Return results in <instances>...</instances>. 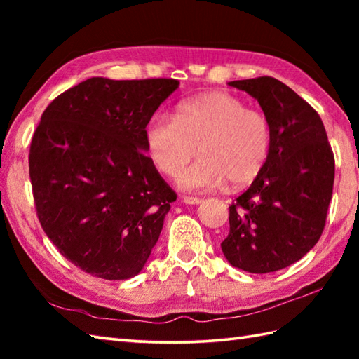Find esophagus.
Instances as JSON below:
<instances>
[{
  "label": "esophagus",
  "mask_w": 359,
  "mask_h": 359,
  "mask_svg": "<svg viewBox=\"0 0 359 359\" xmlns=\"http://www.w3.org/2000/svg\"><path fill=\"white\" fill-rule=\"evenodd\" d=\"M182 201H184L188 205H197V203L202 202L201 197H194V196H184V197H182Z\"/></svg>",
  "instance_id": "34e87169"
}]
</instances>
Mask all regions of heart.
<instances>
[{
  "label": "heart",
  "instance_id": "b5f03b06",
  "mask_svg": "<svg viewBox=\"0 0 359 359\" xmlns=\"http://www.w3.org/2000/svg\"><path fill=\"white\" fill-rule=\"evenodd\" d=\"M148 154L157 170L187 189L222 185L242 188L262 172L270 157L273 128L262 111L248 108L233 94L211 93L177 106L174 117L157 114L144 131Z\"/></svg>",
  "mask_w": 359,
  "mask_h": 359
}]
</instances>
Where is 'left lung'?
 Wrapping results in <instances>:
<instances>
[{
	"instance_id": "obj_1",
	"label": "left lung",
	"mask_w": 359,
	"mask_h": 359,
	"mask_svg": "<svg viewBox=\"0 0 359 359\" xmlns=\"http://www.w3.org/2000/svg\"><path fill=\"white\" fill-rule=\"evenodd\" d=\"M230 86L259 102L273 143L262 172L230 205V233L220 247L241 270L278 271L321 238L333 194V151L319 114L282 81L264 75Z\"/></svg>"
}]
</instances>
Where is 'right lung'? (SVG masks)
Returning a JSON list of instances; mask_svg holds the SVG:
<instances>
[{"label":"right lung","instance_id":"obj_1","mask_svg":"<svg viewBox=\"0 0 359 359\" xmlns=\"http://www.w3.org/2000/svg\"><path fill=\"white\" fill-rule=\"evenodd\" d=\"M177 86L174 79H88L53 98L35 129L29 175L38 220L90 276H135L177 199L143 152L152 114Z\"/></svg>","mask_w":359,"mask_h":359}]
</instances>
